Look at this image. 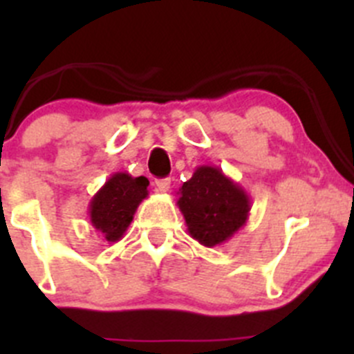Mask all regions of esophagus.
I'll list each match as a JSON object with an SVG mask.
<instances>
[{
	"mask_svg": "<svg viewBox=\"0 0 354 354\" xmlns=\"http://www.w3.org/2000/svg\"><path fill=\"white\" fill-rule=\"evenodd\" d=\"M171 188V180L169 178H162V180L156 181V190L160 192V194H166Z\"/></svg>",
	"mask_w": 354,
	"mask_h": 354,
	"instance_id": "1",
	"label": "esophagus"
}]
</instances>
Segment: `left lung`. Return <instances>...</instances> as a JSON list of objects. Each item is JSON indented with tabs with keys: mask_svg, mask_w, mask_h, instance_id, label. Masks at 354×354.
Wrapping results in <instances>:
<instances>
[{
	"mask_svg": "<svg viewBox=\"0 0 354 354\" xmlns=\"http://www.w3.org/2000/svg\"><path fill=\"white\" fill-rule=\"evenodd\" d=\"M187 231L200 245H223L248 221L250 202L243 187L217 166H198L178 192Z\"/></svg>",
	"mask_w": 354,
	"mask_h": 354,
	"instance_id": "left-lung-1",
	"label": "left lung"
}]
</instances>
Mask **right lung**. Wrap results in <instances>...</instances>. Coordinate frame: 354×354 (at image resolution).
I'll return each instance as SVG.
<instances>
[{
	"label": "right lung",
	"mask_w": 354,
	"mask_h": 354,
	"mask_svg": "<svg viewBox=\"0 0 354 354\" xmlns=\"http://www.w3.org/2000/svg\"><path fill=\"white\" fill-rule=\"evenodd\" d=\"M149 180L133 178L127 171L111 174L88 203L91 224L101 233L102 240L116 243L127 233L142 200L149 195Z\"/></svg>",
	"instance_id": "right-lung-1"
}]
</instances>
